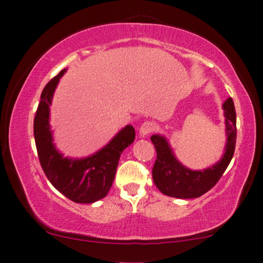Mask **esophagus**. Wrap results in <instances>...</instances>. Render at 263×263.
Segmentation results:
<instances>
[{
    "instance_id": "34e87169",
    "label": "esophagus",
    "mask_w": 263,
    "mask_h": 263,
    "mask_svg": "<svg viewBox=\"0 0 263 263\" xmlns=\"http://www.w3.org/2000/svg\"><path fill=\"white\" fill-rule=\"evenodd\" d=\"M155 130V124L152 123V122H145L141 124L140 126V130H139V133L141 137H145L149 135L151 132H153Z\"/></svg>"
}]
</instances>
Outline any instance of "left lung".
<instances>
[{
	"label": "left lung",
	"mask_w": 263,
	"mask_h": 263,
	"mask_svg": "<svg viewBox=\"0 0 263 263\" xmlns=\"http://www.w3.org/2000/svg\"><path fill=\"white\" fill-rule=\"evenodd\" d=\"M228 141L222 158L212 167L204 171H191L179 162L166 138L160 135L151 137L157 160L152 169L153 181L163 195L175 198H196L216 185L233 158L237 140V115L233 100L228 99L222 104Z\"/></svg>",
	"instance_id": "obj_1"
}]
</instances>
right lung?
I'll return each instance as SVG.
<instances>
[{
	"label": "right lung",
	"instance_id": "obj_1",
	"mask_svg": "<svg viewBox=\"0 0 263 263\" xmlns=\"http://www.w3.org/2000/svg\"><path fill=\"white\" fill-rule=\"evenodd\" d=\"M66 69L48 82L41 95L33 122L35 147L48 181L57 190L75 203L90 204L109 193L115 180L121 154L135 141L132 125L122 128L108 145L83 159L64 158L53 144L50 127V105L60 78Z\"/></svg>",
	"mask_w": 263,
	"mask_h": 263
}]
</instances>
